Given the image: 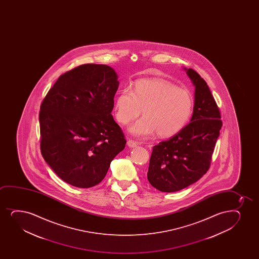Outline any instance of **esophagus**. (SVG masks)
I'll return each mask as SVG.
<instances>
[{"mask_svg":"<svg viewBox=\"0 0 259 259\" xmlns=\"http://www.w3.org/2000/svg\"><path fill=\"white\" fill-rule=\"evenodd\" d=\"M138 144H139L138 142L132 140V139H128V141H127V145H128L130 148H134V147H137Z\"/></svg>","mask_w":259,"mask_h":259,"instance_id":"1","label":"esophagus"}]
</instances>
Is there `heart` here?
Listing matches in <instances>:
<instances>
[{"label":"heart","mask_w":259,"mask_h":259,"mask_svg":"<svg viewBox=\"0 0 259 259\" xmlns=\"http://www.w3.org/2000/svg\"><path fill=\"white\" fill-rule=\"evenodd\" d=\"M193 95L186 88L163 79H142L133 90L125 88L115 103L116 120L128 124L142 113L143 117L132 125L137 137L157 132L161 137L179 133L190 120L193 111Z\"/></svg>","instance_id":"1"}]
</instances>
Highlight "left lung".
<instances>
[{
	"mask_svg": "<svg viewBox=\"0 0 259 259\" xmlns=\"http://www.w3.org/2000/svg\"><path fill=\"white\" fill-rule=\"evenodd\" d=\"M187 72L195 87L191 122L169 140L153 147L147 174L149 183L164 193L182 190L206 174L222 127L207 83L193 69Z\"/></svg>",
	"mask_w": 259,
	"mask_h": 259,
	"instance_id": "8db88e82",
	"label": "left lung"
}]
</instances>
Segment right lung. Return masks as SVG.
Segmentation results:
<instances>
[{"mask_svg": "<svg viewBox=\"0 0 259 259\" xmlns=\"http://www.w3.org/2000/svg\"><path fill=\"white\" fill-rule=\"evenodd\" d=\"M118 85L110 66L84 64L60 75L42 100L40 152L68 184L88 188L100 183L124 149V134L110 114Z\"/></svg>", "mask_w": 259, "mask_h": 259, "instance_id": "add662e5", "label": "right lung"}]
</instances>
